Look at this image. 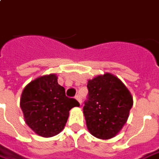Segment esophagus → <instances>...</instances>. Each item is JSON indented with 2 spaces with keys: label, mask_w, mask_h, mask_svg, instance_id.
Instances as JSON below:
<instances>
[{
  "label": "esophagus",
  "mask_w": 159,
  "mask_h": 159,
  "mask_svg": "<svg viewBox=\"0 0 159 159\" xmlns=\"http://www.w3.org/2000/svg\"><path fill=\"white\" fill-rule=\"evenodd\" d=\"M75 98H76V100H77L78 102H79L80 103V104H81L82 100H81V97H80V94H77V95L75 96Z\"/></svg>",
  "instance_id": "1"
}]
</instances>
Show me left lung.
<instances>
[{
  "instance_id": "obj_1",
  "label": "left lung",
  "mask_w": 159,
  "mask_h": 159,
  "mask_svg": "<svg viewBox=\"0 0 159 159\" xmlns=\"http://www.w3.org/2000/svg\"><path fill=\"white\" fill-rule=\"evenodd\" d=\"M87 100L83 107L87 127L93 137H114L126 123L133 98L119 79L110 73L87 83Z\"/></svg>"
}]
</instances>
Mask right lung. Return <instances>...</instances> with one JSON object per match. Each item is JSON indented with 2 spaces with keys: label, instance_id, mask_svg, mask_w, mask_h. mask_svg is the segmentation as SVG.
I'll return each instance as SVG.
<instances>
[{
  "label": "right lung",
  "instance_id": "obj_1",
  "mask_svg": "<svg viewBox=\"0 0 159 159\" xmlns=\"http://www.w3.org/2000/svg\"><path fill=\"white\" fill-rule=\"evenodd\" d=\"M55 74L45 75L29 83L21 97V108L25 122L33 131L43 137L62 131L69 111L80 103L66 95Z\"/></svg>",
  "mask_w": 159,
  "mask_h": 159
}]
</instances>
